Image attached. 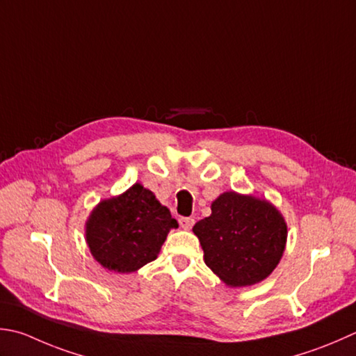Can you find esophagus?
Here are the masks:
<instances>
[{"label": "esophagus", "mask_w": 356, "mask_h": 356, "mask_svg": "<svg viewBox=\"0 0 356 356\" xmlns=\"http://www.w3.org/2000/svg\"><path fill=\"white\" fill-rule=\"evenodd\" d=\"M179 224L184 229H191L194 225V219L193 218H180Z\"/></svg>", "instance_id": "1"}]
</instances>
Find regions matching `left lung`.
Wrapping results in <instances>:
<instances>
[{
  "instance_id": "8db88e82",
  "label": "left lung",
  "mask_w": 356,
  "mask_h": 356,
  "mask_svg": "<svg viewBox=\"0 0 356 356\" xmlns=\"http://www.w3.org/2000/svg\"><path fill=\"white\" fill-rule=\"evenodd\" d=\"M204 261L229 287L266 280L280 264L287 224L266 199L227 191L211 204V216L193 227Z\"/></svg>"
}]
</instances>
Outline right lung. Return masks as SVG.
Segmentation results:
<instances>
[{
    "label": "right lung",
    "instance_id": "obj_1",
    "mask_svg": "<svg viewBox=\"0 0 356 356\" xmlns=\"http://www.w3.org/2000/svg\"><path fill=\"white\" fill-rule=\"evenodd\" d=\"M176 219L154 193L134 184L104 199L86 220V242L94 259L115 273H132L154 261Z\"/></svg>",
    "mask_w": 356,
    "mask_h": 356
}]
</instances>
